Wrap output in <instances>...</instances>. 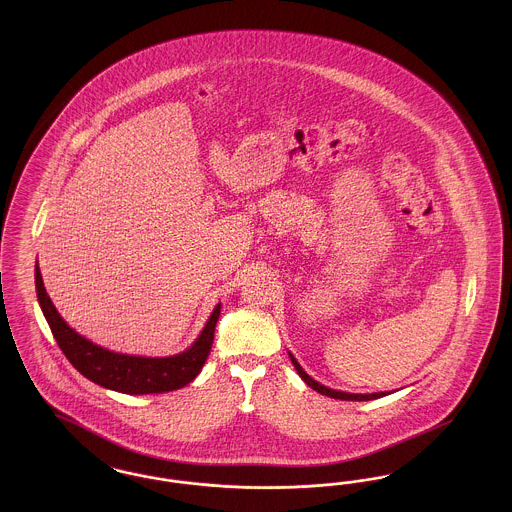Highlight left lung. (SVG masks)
I'll return each instance as SVG.
<instances>
[{"mask_svg":"<svg viewBox=\"0 0 512 512\" xmlns=\"http://www.w3.org/2000/svg\"><path fill=\"white\" fill-rule=\"evenodd\" d=\"M290 359H292V363L293 366H295V370H297V374L303 378V382H305L307 386H311L313 390L318 391V393L326 395V397L341 399V401H370V399H378V397L388 395L386 391H378V393H345V391L330 390V388H326V386L318 384L317 380H313V378H311V376L301 368V365L295 361V357H293L292 353H290Z\"/></svg>","mask_w":512,"mask_h":512,"instance_id":"8db88e82","label":"left lung"}]
</instances>
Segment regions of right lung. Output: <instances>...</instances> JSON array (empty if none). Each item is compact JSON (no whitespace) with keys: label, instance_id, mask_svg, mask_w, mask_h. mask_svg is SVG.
Here are the masks:
<instances>
[{"label":"right lung","instance_id":"obj_1","mask_svg":"<svg viewBox=\"0 0 512 512\" xmlns=\"http://www.w3.org/2000/svg\"><path fill=\"white\" fill-rule=\"evenodd\" d=\"M34 276L38 301L57 345L82 376L101 388L128 395L180 390L194 380L209 357L220 317V303L213 309L199 338L186 351L172 357H136L103 349L74 332L51 303L38 265Z\"/></svg>","mask_w":512,"mask_h":512}]
</instances>
